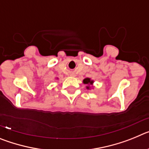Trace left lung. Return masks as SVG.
<instances>
[{
  "mask_svg": "<svg viewBox=\"0 0 149 149\" xmlns=\"http://www.w3.org/2000/svg\"><path fill=\"white\" fill-rule=\"evenodd\" d=\"M83 83L84 84H86V88L87 89H91L93 88V84H94V81L92 80L89 77H86V78L84 79V81H83Z\"/></svg>",
  "mask_w": 149,
  "mask_h": 149,
  "instance_id": "8db88e82",
  "label": "left lung"
}]
</instances>
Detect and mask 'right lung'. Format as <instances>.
Masks as SVG:
<instances>
[{
	"mask_svg": "<svg viewBox=\"0 0 149 149\" xmlns=\"http://www.w3.org/2000/svg\"><path fill=\"white\" fill-rule=\"evenodd\" d=\"M56 79H58V78H56Z\"/></svg>",
	"mask_w": 149,
	"mask_h": 149,
	"instance_id": "1",
	"label": "right lung"
}]
</instances>
